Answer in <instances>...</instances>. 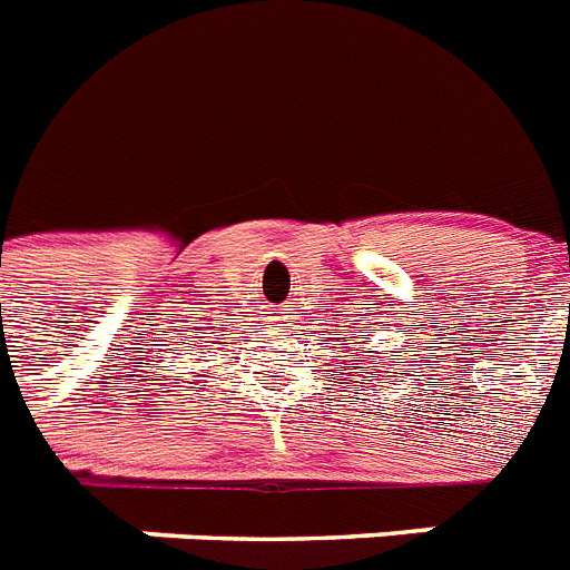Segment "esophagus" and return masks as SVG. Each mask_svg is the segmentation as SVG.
<instances>
[{"label": "esophagus", "mask_w": 570, "mask_h": 570, "mask_svg": "<svg viewBox=\"0 0 570 570\" xmlns=\"http://www.w3.org/2000/svg\"><path fill=\"white\" fill-rule=\"evenodd\" d=\"M265 314H271V320H279V308H267V312Z\"/></svg>", "instance_id": "34e87169"}]
</instances>
